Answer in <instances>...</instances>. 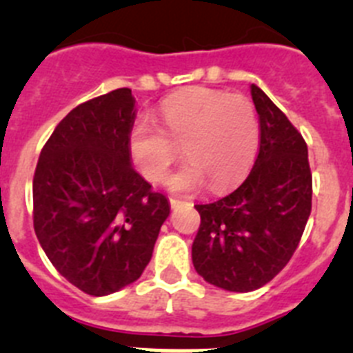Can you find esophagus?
I'll list each match as a JSON object with an SVG mask.
<instances>
[{
	"label": "esophagus",
	"instance_id": "obj_1",
	"mask_svg": "<svg viewBox=\"0 0 353 353\" xmlns=\"http://www.w3.org/2000/svg\"><path fill=\"white\" fill-rule=\"evenodd\" d=\"M180 203H182V201H180V199H176V198H170V205H171V207H179V205Z\"/></svg>",
	"mask_w": 353,
	"mask_h": 353
}]
</instances>
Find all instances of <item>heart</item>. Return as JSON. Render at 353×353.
Wrapping results in <instances>:
<instances>
[{
  "instance_id": "1",
  "label": "heart",
  "mask_w": 353,
  "mask_h": 353,
  "mask_svg": "<svg viewBox=\"0 0 353 353\" xmlns=\"http://www.w3.org/2000/svg\"><path fill=\"white\" fill-rule=\"evenodd\" d=\"M159 117L164 130L139 117L127 136L130 161L150 182L166 179L179 155L174 143H183L187 161L170 179L173 191H196L207 183L212 191H226L251 170L260 145V123L256 109L244 95L189 88L168 97Z\"/></svg>"
}]
</instances>
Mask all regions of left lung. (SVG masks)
Wrapping results in <instances>:
<instances>
[{
    "label": "left lung",
    "mask_w": 353,
    "mask_h": 353,
    "mask_svg": "<svg viewBox=\"0 0 353 353\" xmlns=\"http://www.w3.org/2000/svg\"><path fill=\"white\" fill-rule=\"evenodd\" d=\"M260 118V150L248 179L201 215L192 263L205 281L228 292H252L281 272L311 214L307 145L286 114L251 84Z\"/></svg>",
    "instance_id": "left-lung-1"
}]
</instances>
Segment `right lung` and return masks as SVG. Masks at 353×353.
Segmentation results:
<instances>
[{
    "mask_svg": "<svg viewBox=\"0 0 353 353\" xmlns=\"http://www.w3.org/2000/svg\"><path fill=\"white\" fill-rule=\"evenodd\" d=\"M129 88L74 108L43 145L33 176V226L56 270L102 297L130 285L154 252L170 201L132 168Z\"/></svg>",
    "mask_w": 353,
    "mask_h": 353,
    "instance_id": "obj_1",
    "label": "right lung"
}]
</instances>
